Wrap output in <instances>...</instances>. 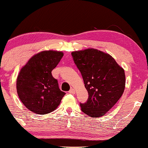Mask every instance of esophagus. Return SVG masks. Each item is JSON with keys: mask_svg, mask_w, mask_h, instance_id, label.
<instances>
[{"mask_svg": "<svg viewBox=\"0 0 148 148\" xmlns=\"http://www.w3.org/2000/svg\"><path fill=\"white\" fill-rule=\"evenodd\" d=\"M69 93H72V94H74V93H75V90H74V89H73V88H72V89H71L69 91Z\"/></svg>", "mask_w": 148, "mask_h": 148, "instance_id": "obj_1", "label": "esophagus"}]
</instances>
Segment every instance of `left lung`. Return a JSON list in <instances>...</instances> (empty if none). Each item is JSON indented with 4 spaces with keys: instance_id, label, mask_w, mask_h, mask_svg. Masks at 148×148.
<instances>
[{
    "instance_id": "obj_1",
    "label": "left lung",
    "mask_w": 148,
    "mask_h": 148,
    "mask_svg": "<svg viewBox=\"0 0 148 148\" xmlns=\"http://www.w3.org/2000/svg\"><path fill=\"white\" fill-rule=\"evenodd\" d=\"M72 56L89 94L87 102L80 104L82 111L91 117L104 115L124 93V69L111 55L93 48L72 52Z\"/></svg>"
}]
</instances>
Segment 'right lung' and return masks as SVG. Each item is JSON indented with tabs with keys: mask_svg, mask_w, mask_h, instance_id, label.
<instances>
[{
	"mask_svg": "<svg viewBox=\"0 0 148 148\" xmlns=\"http://www.w3.org/2000/svg\"><path fill=\"white\" fill-rule=\"evenodd\" d=\"M63 53L45 50L33 56L20 71L16 81L20 100L29 111L45 115L55 111L65 93L61 91L52 71Z\"/></svg>",
	"mask_w": 148,
	"mask_h": 148,
	"instance_id": "1",
	"label": "right lung"
}]
</instances>
